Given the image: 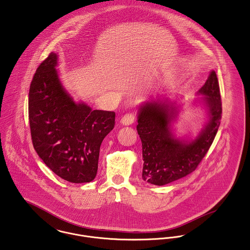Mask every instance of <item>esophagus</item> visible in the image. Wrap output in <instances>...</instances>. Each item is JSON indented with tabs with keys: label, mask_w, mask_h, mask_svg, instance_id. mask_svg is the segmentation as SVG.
<instances>
[{
	"label": "esophagus",
	"mask_w": 250,
	"mask_h": 250,
	"mask_svg": "<svg viewBox=\"0 0 250 250\" xmlns=\"http://www.w3.org/2000/svg\"><path fill=\"white\" fill-rule=\"evenodd\" d=\"M135 121V116L132 113H126L125 115H124L121 119V124H123L124 125H132Z\"/></svg>",
	"instance_id": "34e87169"
}]
</instances>
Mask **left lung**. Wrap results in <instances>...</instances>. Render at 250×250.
<instances>
[{"mask_svg":"<svg viewBox=\"0 0 250 250\" xmlns=\"http://www.w3.org/2000/svg\"><path fill=\"white\" fill-rule=\"evenodd\" d=\"M208 109V121L191 141L176 139L171 124L179 112L176 103L158 98L143 104L139 109L137 131L143 146V179L162 186L191 174L203 160L220 125V88L214 71L197 92Z\"/></svg>","mask_w":250,"mask_h":250,"instance_id":"1","label":"left lung"}]
</instances>
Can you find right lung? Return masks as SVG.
<instances>
[{
    "label": "right lung",
    "instance_id": "1",
    "mask_svg": "<svg viewBox=\"0 0 250 250\" xmlns=\"http://www.w3.org/2000/svg\"><path fill=\"white\" fill-rule=\"evenodd\" d=\"M58 55L51 53L34 74L28 114L33 146L56 175L73 183L92 181L100 146L115 125V112L75 103L63 88Z\"/></svg>",
    "mask_w": 250,
    "mask_h": 250
}]
</instances>
